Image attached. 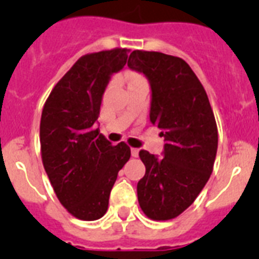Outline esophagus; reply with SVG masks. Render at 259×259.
<instances>
[{
    "label": "esophagus",
    "mask_w": 259,
    "mask_h": 259,
    "mask_svg": "<svg viewBox=\"0 0 259 259\" xmlns=\"http://www.w3.org/2000/svg\"><path fill=\"white\" fill-rule=\"evenodd\" d=\"M132 157H139V149L137 148H131Z\"/></svg>",
    "instance_id": "34e87169"
}]
</instances>
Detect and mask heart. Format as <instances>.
<instances>
[{"label": "heart", "instance_id": "obj_1", "mask_svg": "<svg viewBox=\"0 0 259 259\" xmlns=\"http://www.w3.org/2000/svg\"><path fill=\"white\" fill-rule=\"evenodd\" d=\"M135 77H140V76H137V75H131V77H130V80L135 79Z\"/></svg>", "mask_w": 259, "mask_h": 259}]
</instances>
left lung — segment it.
<instances>
[{"label":"left lung","mask_w":259,"mask_h":259,"mask_svg":"<svg viewBox=\"0 0 259 259\" xmlns=\"http://www.w3.org/2000/svg\"><path fill=\"white\" fill-rule=\"evenodd\" d=\"M127 65L149 81L150 122L164 137L163 157L139 153L146 171L137 198L146 217L168 221L191 206L211 175L217 123L202 84L184 59L134 50Z\"/></svg>","instance_id":"left-lung-1"}]
</instances>
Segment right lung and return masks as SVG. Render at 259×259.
<instances>
[{"label":"right lung","instance_id":"right-lung-1","mask_svg":"<svg viewBox=\"0 0 259 259\" xmlns=\"http://www.w3.org/2000/svg\"><path fill=\"white\" fill-rule=\"evenodd\" d=\"M127 49L87 54L53 88L40 123L41 157L59 202L81 221L104 217L119 170L131 157L96 127L111 75L124 67Z\"/></svg>","mask_w":259,"mask_h":259}]
</instances>
